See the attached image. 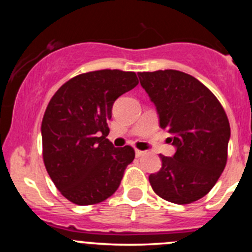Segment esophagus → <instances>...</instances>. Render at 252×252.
Returning <instances> with one entry per match:
<instances>
[{"mask_svg":"<svg viewBox=\"0 0 252 252\" xmlns=\"http://www.w3.org/2000/svg\"><path fill=\"white\" fill-rule=\"evenodd\" d=\"M144 154H145L144 151H140V150H135V156L136 157H141Z\"/></svg>","mask_w":252,"mask_h":252,"instance_id":"esophagus-1","label":"esophagus"}]
</instances>
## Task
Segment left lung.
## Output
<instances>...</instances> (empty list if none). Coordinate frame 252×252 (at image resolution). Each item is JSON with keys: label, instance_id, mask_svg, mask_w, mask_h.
I'll list each match as a JSON object with an SVG mask.
<instances>
[{"label": "left lung", "instance_id": "obj_1", "mask_svg": "<svg viewBox=\"0 0 252 252\" xmlns=\"http://www.w3.org/2000/svg\"><path fill=\"white\" fill-rule=\"evenodd\" d=\"M138 75L175 147L172 157L159 155L162 168L150 174V184L169 202L197 201L215 187L227 163V114L204 84L187 73L166 69Z\"/></svg>", "mask_w": 252, "mask_h": 252}]
</instances>
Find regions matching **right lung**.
<instances>
[{
    "instance_id": "right-lung-1",
    "label": "right lung",
    "mask_w": 252,
    "mask_h": 252,
    "mask_svg": "<svg viewBox=\"0 0 252 252\" xmlns=\"http://www.w3.org/2000/svg\"><path fill=\"white\" fill-rule=\"evenodd\" d=\"M138 84L134 72L95 70L68 80L48 102L41 124L44 163L73 204L105 201L133 162V147H114L106 136L114 101Z\"/></svg>"
}]
</instances>
